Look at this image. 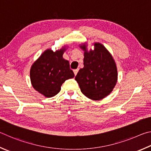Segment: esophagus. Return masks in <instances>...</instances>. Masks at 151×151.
<instances>
[{
	"instance_id": "obj_1",
	"label": "esophagus",
	"mask_w": 151,
	"mask_h": 151,
	"mask_svg": "<svg viewBox=\"0 0 151 151\" xmlns=\"http://www.w3.org/2000/svg\"><path fill=\"white\" fill-rule=\"evenodd\" d=\"M78 72V70H73V73H74V75H75V76L77 75Z\"/></svg>"
}]
</instances>
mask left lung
Listing matches in <instances>:
<instances>
[{
    "mask_svg": "<svg viewBox=\"0 0 151 151\" xmlns=\"http://www.w3.org/2000/svg\"><path fill=\"white\" fill-rule=\"evenodd\" d=\"M94 46L93 50L88 52L86 44L80 46L84 50V67L79 70L75 80L87 97L100 100L113 91L117 81V70L115 60L104 45L95 43Z\"/></svg>",
    "mask_w": 151,
    "mask_h": 151,
    "instance_id": "left-lung-1",
    "label": "left lung"
}]
</instances>
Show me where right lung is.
Here are the masks:
<instances>
[{
    "mask_svg": "<svg viewBox=\"0 0 151 151\" xmlns=\"http://www.w3.org/2000/svg\"><path fill=\"white\" fill-rule=\"evenodd\" d=\"M65 50V47L55 52L47 49L32 65V85L45 97L55 96L60 91L63 83L74 77L70 63L63 58Z\"/></svg>",
    "mask_w": 151,
    "mask_h": 151,
    "instance_id": "1",
    "label": "right lung"
}]
</instances>
